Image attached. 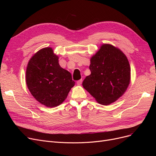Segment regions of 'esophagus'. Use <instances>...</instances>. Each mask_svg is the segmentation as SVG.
<instances>
[{
	"label": "esophagus",
	"instance_id": "34e87169",
	"mask_svg": "<svg viewBox=\"0 0 156 156\" xmlns=\"http://www.w3.org/2000/svg\"><path fill=\"white\" fill-rule=\"evenodd\" d=\"M82 81H83V80L82 79H80V80H78L76 81V83L78 85H81V83H82Z\"/></svg>",
	"mask_w": 156,
	"mask_h": 156
}]
</instances>
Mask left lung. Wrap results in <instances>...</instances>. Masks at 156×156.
I'll use <instances>...</instances> for the list:
<instances>
[{"label":"left lung","instance_id":"obj_1","mask_svg":"<svg viewBox=\"0 0 156 156\" xmlns=\"http://www.w3.org/2000/svg\"><path fill=\"white\" fill-rule=\"evenodd\" d=\"M91 74L86 76L83 87L102 105L115 102L129 84L130 66L119 49L104 44L90 59Z\"/></svg>","mask_w":156,"mask_h":156}]
</instances>
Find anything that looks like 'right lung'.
Listing matches in <instances>:
<instances>
[{"instance_id": "right-lung-1", "label": "right lung", "mask_w": 156, "mask_h": 156, "mask_svg": "<svg viewBox=\"0 0 156 156\" xmlns=\"http://www.w3.org/2000/svg\"><path fill=\"white\" fill-rule=\"evenodd\" d=\"M58 59L51 48H42L30 59L26 72L31 95L49 108L61 104L75 83L71 73L60 66Z\"/></svg>"}]
</instances>
